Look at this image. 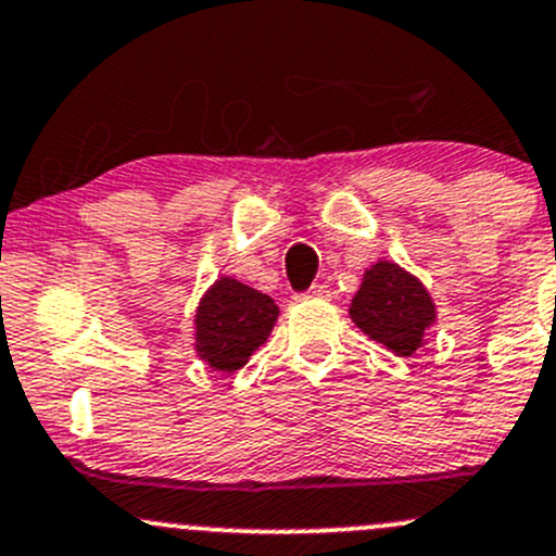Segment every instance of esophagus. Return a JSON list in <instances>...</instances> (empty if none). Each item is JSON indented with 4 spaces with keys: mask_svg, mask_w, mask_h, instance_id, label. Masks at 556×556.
Masks as SVG:
<instances>
[{
    "mask_svg": "<svg viewBox=\"0 0 556 556\" xmlns=\"http://www.w3.org/2000/svg\"><path fill=\"white\" fill-rule=\"evenodd\" d=\"M327 295H330L327 285H312V288H308V293H306V298H327Z\"/></svg>",
    "mask_w": 556,
    "mask_h": 556,
    "instance_id": "obj_1",
    "label": "esophagus"
}]
</instances>
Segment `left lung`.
I'll return each mask as SVG.
<instances>
[{"label":"left lung","mask_w":556,"mask_h":556,"mask_svg":"<svg viewBox=\"0 0 556 556\" xmlns=\"http://www.w3.org/2000/svg\"><path fill=\"white\" fill-rule=\"evenodd\" d=\"M349 314L362 332L400 356L416 352L437 317L424 285L389 261L367 268Z\"/></svg>","instance_id":"1"}]
</instances>
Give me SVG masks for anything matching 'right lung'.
<instances>
[{
	"label": "right lung",
	"mask_w": 556,
	"mask_h": 556,
	"mask_svg": "<svg viewBox=\"0 0 556 556\" xmlns=\"http://www.w3.org/2000/svg\"><path fill=\"white\" fill-rule=\"evenodd\" d=\"M277 314V303L268 295L220 277L197 312V352L215 370H239L266 341Z\"/></svg>",
	"instance_id": "obj_1"
}]
</instances>
